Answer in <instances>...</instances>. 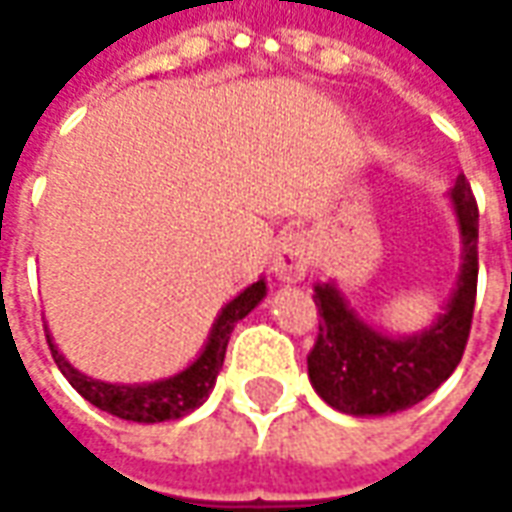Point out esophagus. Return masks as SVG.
<instances>
[{
    "label": "esophagus",
    "mask_w": 512,
    "mask_h": 512,
    "mask_svg": "<svg viewBox=\"0 0 512 512\" xmlns=\"http://www.w3.org/2000/svg\"><path fill=\"white\" fill-rule=\"evenodd\" d=\"M312 263V244L307 233L301 230H290L277 241L274 249V260H271V271L285 282H299L304 274L310 271Z\"/></svg>",
    "instance_id": "1"
}]
</instances>
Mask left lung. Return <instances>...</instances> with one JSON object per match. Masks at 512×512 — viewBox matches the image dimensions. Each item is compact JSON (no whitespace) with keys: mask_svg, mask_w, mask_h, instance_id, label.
I'll list each match as a JSON object with an SVG mask.
<instances>
[{"mask_svg":"<svg viewBox=\"0 0 512 512\" xmlns=\"http://www.w3.org/2000/svg\"><path fill=\"white\" fill-rule=\"evenodd\" d=\"M463 238V266L458 290L447 312L428 332L395 340L370 329L345 307L332 285L315 288L321 315L318 337L307 354V370L315 392L337 411L354 417H378L417 406L436 392L461 362L472 329L477 299V200L469 180L452 186Z\"/></svg>","mask_w":512,"mask_h":512,"instance_id":"left-lung-1","label":"left lung"}]
</instances>
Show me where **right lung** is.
Returning <instances> with one entry per match:
<instances>
[{
  "instance_id": "obj_1",
  "label": "right lung",
  "mask_w": 512,
  "mask_h": 512,
  "mask_svg": "<svg viewBox=\"0 0 512 512\" xmlns=\"http://www.w3.org/2000/svg\"><path fill=\"white\" fill-rule=\"evenodd\" d=\"M263 296H266V282L263 279L255 282V285H249L216 318L211 340L205 345L200 359L191 367H186L183 373H178V376L167 378V381H156V384L120 386L87 378L76 367L65 362V356H60V351L54 348L49 334H46V340H49L51 356H54V362L62 370V376L71 381L73 389L84 400H90L101 411H109V414H115L120 419H131V422H167V419L186 417L189 411L202 406V400L208 397L224 365V354H227V343H230L235 323L255 310Z\"/></svg>"
}]
</instances>
